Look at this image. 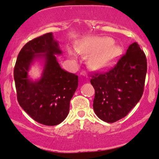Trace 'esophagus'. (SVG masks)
<instances>
[{
	"mask_svg": "<svg viewBox=\"0 0 159 159\" xmlns=\"http://www.w3.org/2000/svg\"><path fill=\"white\" fill-rule=\"evenodd\" d=\"M81 75L82 76H86V77H87V75L85 73H84V72H82V73H81Z\"/></svg>",
	"mask_w": 159,
	"mask_h": 159,
	"instance_id": "obj_1",
	"label": "esophagus"
}]
</instances>
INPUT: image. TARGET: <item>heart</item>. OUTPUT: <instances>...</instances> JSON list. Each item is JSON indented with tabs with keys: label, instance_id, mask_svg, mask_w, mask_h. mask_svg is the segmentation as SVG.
I'll list each match as a JSON object with an SVG mask.
<instances>
[{
	"label": "heart",
	"instance_id": "obj_1",
	"mask_svg": "<svg viewBox=\"0 0 159 159\" xmlns=\"http://www.w3.org/2000/svg\"><path fill=\"white\" fill-rule=\"evenodd\" d=\"M81 49L86 54H95L91 63L95 68H102L111 65L120 52V47L113 43L109 37L89 39L82 44Z\"/></svg>",
	"mask_w": 159,
	"mask_h": 159
}]
</instances>
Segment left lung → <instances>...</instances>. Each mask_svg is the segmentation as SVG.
<instances>
[{"label":"left lung","mask_w":159,"mask_h":159,"mask_svg":"<svg viewBox=\"0 0 159 159\" xmlns=\"http://www.w3.org/2000/svg\"><path fill=\"white\" fill-rule=\"evenodd\" d=\"M146 73L145 54L134 42L113 68L92 75L93 108L98 118L113 123L125 117L141 99Z\"/></svg>","instance_id":"obj_1"}]
</instances>
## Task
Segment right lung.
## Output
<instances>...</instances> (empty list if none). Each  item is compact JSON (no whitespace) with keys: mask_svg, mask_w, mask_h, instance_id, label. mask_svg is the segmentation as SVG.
Masks as SVG:
<instances>
[{"mask_svg":"<svg viewBox=\"0 0 159 159\" xmlns=\"http://www.w3.org/2000/svg\"><path fill=\"white\" fill-rule=\"evenodd\" d=\"M52 33L29 41L19 53L14 78L19 104L35 121L55 126L68 115L70 102L78 88V77L61 68L56 55L62 54ZM37 59L44 62L41 78L33 81L28 73Z\"/></svg>","mask_w":159,"mask_h":159,"instance_id":"right-lung-1","label":"right lung"}]
</instances>
